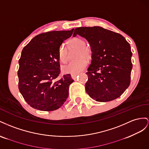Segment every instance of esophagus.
Masks as SVG:
<instances>
[{
	"instance_id": "1",
	"label": "esophagus",
	"mask_w": 149,
	"mask_h": 149,
	"mask_svg": "<svg viewBox=\"0 0 149 149\" xmlns=\"http://www.w3.org/2000/svg\"><path fill=\"white\" fill-rule=\"evenodd\" d=\"M77 75L78 74H72L71 75V77H72V79H76V78H77Z\"/></svg>"
}]
</instances>
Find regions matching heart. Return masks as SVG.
<instances>
[{"mask_svg": "<svg viewBox=\"0 0 149 149\" xmlns=\"http://www.w3.org/2000/svg\"><path fill=\"white\" fill-rule=\"evenodd\" d=\"M69 49H75L74 61H70L67 64L62 67V71L65 74H76L81 72L87 65V60L90 59L92 56V50L89 47L86 45V42L79 37H74L67 42ZM58 59L61 62L65 63L67 61V50L63 45L60 47L58 52Z\"/></svg>", "mask_w": 149, "mask_h": 149, "instance_id": "obj_1", "label": "heart"}]
</instances>
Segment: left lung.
Returning <instances> with one entry per match:
<instances>
[{
  "mask_svg": "<svg viewBox=\"0 0 149 149\" xmlns=\"http://www.w3.org/2000/svg\"><path fill=\"white\" fill-rule=\"evenodd\" d=\"M86 38L92 50L86 91L98 102L118 98L130 83L132 63L130 45L119 33L102 27L76 28L73 37Z\"/></svg>",
  "mask_w": 149,
  "mask_h": 149,
  "instance_id": "left-lung-1",
  "label": "left lung"
}]
</instances>
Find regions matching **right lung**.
Instances as JSON below:
<instances>
[{"label":"right lung","mask_w":149,"mask_h":149,"mask_svg":"<svg viewBox=\"0 0 149 149\" xmlns=\"http://www.w3.org/2000/svg\"><path fill=\"white\" fill-rule=\"evenodd\" d=\"M74 30L41 33L23 49L19 61V89L32 108L52 111L62 107L69 96L74 80L70 74L56 80L61 72L58 52Z\"/></svg>","instance_id":"add662e5"}]
</instances>
